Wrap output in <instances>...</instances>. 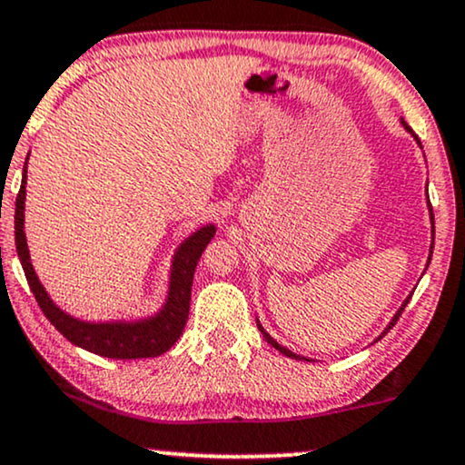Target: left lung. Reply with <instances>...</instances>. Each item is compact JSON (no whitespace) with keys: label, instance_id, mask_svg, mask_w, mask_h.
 Masks as SVG:
<instances>
[{"label":"left lung","instance_id":"obj_1","mask_svg":"<svg viewBox=\"0 0 465 465\" xmlns=\"http://www.w3.org/2000/svg\"><path fill=\"white\" fill-rule=\"evenodd\" d=\"M403 126H405V128H408V131H410V133H412V128H410L408 124H405V122H403ZM412 134H414V133H412ZM414 139H416V141H419V137H416V134H414ZM431 251H433V246H431ZM410 298H412V296H408V298H405L403 307L397 311V313H395V317H392V322H391V324H389V328H386V331H384V334H386V332H389V331H391V328L397 324V320H399V317H401V313H403V309H405V304H408V302H410ZM257 328H260V331H262V334H263V339H266V341H268V343H270V345H272V348H274V350H279V351H281V354H285L287 358H296V361H307V358H302V356L293 354V351H290V350H287V348H283V345H279V343H276V341H274L272 337H270V334H268L266 331H263V328H262L260 324H257Z\"/></svg>","mask_w":465,"mask_h":465}]
</instances>
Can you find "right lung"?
I'll use <instances>...</instances> for the list:
<instances>
[{
	"label": "right lung",
	"instance_id": "right-lung-1",
	"mask_svg": "<svg viewBox=\"0 0 465 465\" xmlns=\"http://www.w3.org/2000/svg\"><path fill=\"white\" fill-rule=\"evenodd\" d=\"M25 169H23V180L19 195H16L15 210V242L19 252L21 266L25 270V279L29 290L36 296L38 307L43 309L46 320L66 337L70 343L79 345L92 354L104 358H120V361H131V358H154L167 351L180 334L184 332L186 320H189L191 307V287L193 274H195L197 262L202 257L205 246L214 238V225H205L184 240L173 257L172 268V285H169L167 302L161 313L141 322H107V324H92V322H81L76 317L64 313L55 307L45 287L40 285L36 272H34L32 262H29V251L25 242V232H23V210H25Z\"/></svg>",
	"mask_w": 465,
	"mask_h": 465
}]
</instances>
